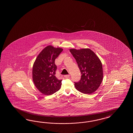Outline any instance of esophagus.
<instances>
[{
	"label": "esophagus",
	"instance_id": "34e87169",
	"mask_svg": "<svg viewBox=\"0 0 133 133\" xmlns=\"http://www.w3.org/2000/svg\"><path fill=\"white\" fill-rule=\"evenodd\" d=\"M69 76H70L69 75H65V76H64V77H65V78H68V77H69Z\"/></svg>",
	"mask_w": 133,
	"mask_h": 133
}]
</instances>
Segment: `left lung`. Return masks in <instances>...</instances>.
<instances>
[{"label": "left lung", "instance_id": "left-lung-1", "mask_svg": "<svg viewBox=\"0 0 133 133\" xmlns=\"http://www.w3.org/2000/svg\"><path fill=\"white\" fill-rule=\"evenodd\" d=\"M81 72V79L75 83L76 89L83 93L95 92L101 84L103 77L102 63L96 54L89 48L70 49Z\"/></svg>", "mask_w": 133, "mask_h": 133}]
</instances>
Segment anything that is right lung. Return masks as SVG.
<instances>
[{"instance_id":"1","label":"right lung","mask_w":133,"mask_h":133,"mask_svg":"<svg viewBox=\"0 0 133 133\" xmlns=\"http://www.w3.org/2000/svg\"><path fill=\"white\" fill-rule=\"evenodd\" d=\"M62 51V48L48 45L40 53L34 62L32 70L34 84L45 95L55 93L61 88L62 80L55 76L57 67L55 61Z\"/></svg>"}]
</instances>
